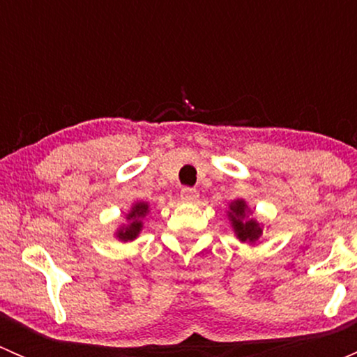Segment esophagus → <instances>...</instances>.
Segmentation results:
<instances>
[{
	"instance_id": "34e87169",
	"label": "esophagus",
	"mask_w": 357,
	"mask_h": 357,
	"mask_svg": "<svg viewBox=\"0 0 357 357\" xmlns=\"http://www.w3.org/2000/svg\"><path fill=\"white\" fill-rule=\"evenodd\" d=\"M199 199V192L193 188H183L181 190V200L185 202H195Z\"/></svg>"
}]
</instances>
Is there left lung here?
<instances>
[{
	"label": "left lung",
	"instance_id": "8db88e82",
	"mask_svg": "<svg viewBox=\"0 0 357 357\" xmlns=\"http://www.w3.org/2000/svg\"><path fill=\"white\" fill-rule=\"evenodd\" d=\"M243 212H245V204L243 202H236L231 205V212H229V218L233 221V228H235L236 235L242 242H255V240L261 236V228L257 226L255 221H242Z\"/></svg>",
	"mask_w": 357,
	"mask_h": 357
}]
</instances>
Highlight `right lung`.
Here are the masks:
<instances>
[{"instance_id":"1","label":"right lung","mask_w":357,"mask_h":357,"mask_svg":"<svg viewBox=\"0 0 357 357\" xmlns=\"http://www.w3.org/2000/svg\"><path fill=\"white\" fill-rule=\"evenodd\" d=\"M146 208H149V207H146L145 204H136L135 205V208H132L131 214H129V219H132V222L128 226V228L124 229V231L119 233V238L132 240L136 235H138V231H139V229H142V222L138 221V218L145 215Z\"/></svg>"}]
</instances>
